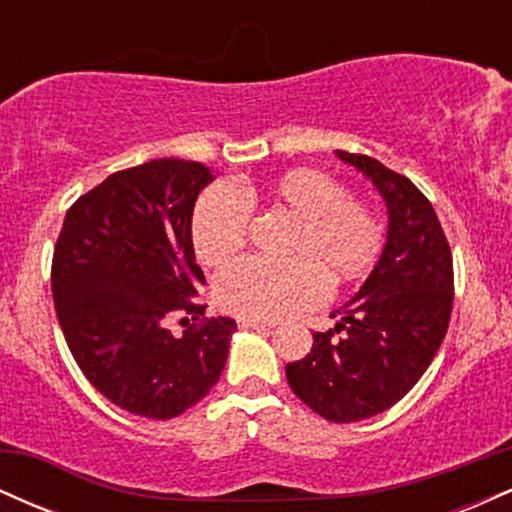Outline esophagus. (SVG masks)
Listing matches in <instances>:
<instances>
[{
	"label": "esophagus",
	"mask_w": 512,
	"mask_h": 512,
	"mask_svg": "<svg viewBox=\"0 0 512 512\" xmlns=\"http://www.w3.org/2000/svg\"><path fill=\"white\" fill-rule=\"evenodd\" d=\"M238 327L240 330H272L274 322H262V320H245V317H240L238 320Z\"/></svg>",
	"instance_id": "obj_1"
}]
</instances>
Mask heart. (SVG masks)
Returning <instances> with one entry per match:
<instances>
[{"mask_svg": "<svg viewBox=\"0 0 512 512\" xmlns=\"http://www.w3.org/2000/svg\"><path fill=\"white\" fill-rule=\"evenodd\" d=\"M284 211L293 219L284 262L240 260L214 281V301L245 320H279L310 308L332 286L366 281L385 248V228L373 207L349 197L330 173L296 168L255 185L216 182L192 211V248L204 267H221L245 248L252 209Z\"/></svg>", "mask_w": 512, "mask_h": 512, "instance_id": "heart-1", "label": "heart"}]
</instances>
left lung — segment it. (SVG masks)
Instances as JSON below:
<instances>
[{"mask_svg":"<svg viewBox=\"0 0 512 512\" xmlns=\"http://www.w3.org/2000/svg\"><path fill=\"white\" fill-rule=\"evenodd\" d=\"M337 156L383 195L387 243L361 291L332 313L334 330L313 332L308 356L286 363V380L322 419L351 424L397 404L431 366L450 325L455 276L448 238L424 192L375 158Z\"/></svg>","mask_w":512,"mask_h":512,"instance_id":"8db88e82","label":"left lung"}]
</instances>
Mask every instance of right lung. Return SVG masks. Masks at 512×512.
Wrapping results in <instances>:
<instances>
[{
	"mask_svg": "<svg viewBox=\"0 0 512 512\" xmlns=\"http://www.w3.org/2000/svg\"><path fill=\"white\" fill-rule=\"evenodd\" d=\"M209 168L158 158L108 175L64 216L52 255L57 320L86 380L129 414L173 419L219 383L236 320L204 317L192 248ZM170 316L196 322L175 338Z\"/></svg>",
	"mask_w": 512,
	"mask_h": 512,
	"instance_id": "add662e5",
	"label": "right lung"
}]
</instances>
